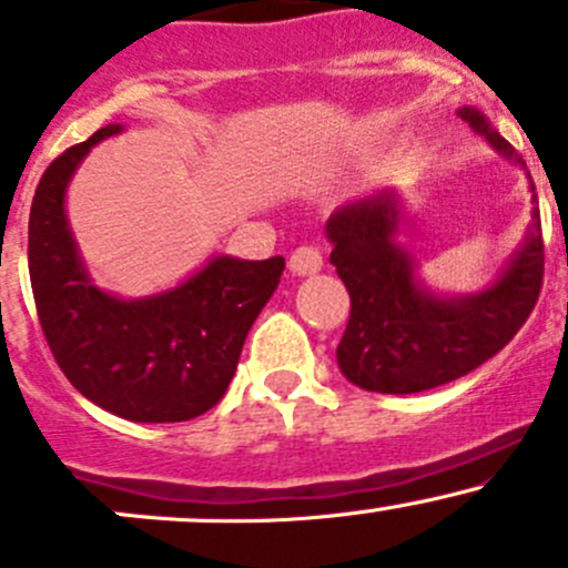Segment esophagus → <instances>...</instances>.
I'll return each mask as SVG.
<instances>
[{
    "label": "esophagus",
    "instance_id": "esophagus-1",
    "mask_svg": "<svg viewBox=\"0 0 568 568\" xmlns=\"http://www.w3.org/2000/svg\"><path fill=\"white\" fill-rule=\"evenodd\" d=\"M291 272L305 277V274H316L324 266V257H321V250L313 247V244H305V247H296L291 252V261H288Z\"/></svg>",
    "mask_w": 568,
    "mask_h": 568
}]
</instances>
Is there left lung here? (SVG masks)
Wrapping results in <instances>:
<instances>
[{"instance_id": "obj_1", "label": "left lung", "mask_w": 568, "mask_h": 568, "mask_svg": "<svg viewBox=\"0 0 568 568\" xmlns=\"http://www.w3.org/2000/svg\"><path fill=\"white\" fill-rule=\"evenodd\" d=\"M459 114L503 159L519 162L484 112L464 106ZM530 192H536L532 183ZM536 203L532 194L523 247L489 288L469 296H439L417 283L415 257L395 242L400 211L393 189L337 209L326 222L329 261L352 296L337 343L341 374L363 390L406 395L448 385L495 357L523 329L541 294L544 242Z\"/></svg>"}]
</instances>
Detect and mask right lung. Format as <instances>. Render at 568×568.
<instances>
[{
    "label": "right lung",
    "instance_id": "right-lung-1",
    "mask_svg": "<svg viewBox=\"0 0 568 568\" xmlns=\"http://www.w3.org/2000/svg\"><path fill=\"white\" fill-rule=\"evenodd\" d=\"M109 123L68 148L40 178L30 211V280L57 365L101 409L134 423H181L209 412L236 374L242 346L285 257L216 255L175 288L120 300L90 280L65 216V189Z\"/></svg>",
    "mask_w": 568,
    "mask_h": 568
}]
</instances>
